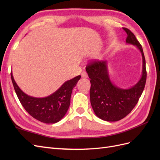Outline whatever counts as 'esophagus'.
Returning a JSON list of instances; mask_svg holds the SVG:
<instances>
[{"instance_id": "obj_1", "label": "esophagus", "mask_w": 160, "mask_h": 160, "mask_svg": "<svg viewBox=\"0 0 160 160\" xmlns=\"http://www.w3.org/2000/svg\"><path fill=\"white\" fill-rule=\"evenodd\" d=\"M81 77L83 78H87V77H88V75L85 71H83L81 72Z\"/></svg>"}]
</instances>
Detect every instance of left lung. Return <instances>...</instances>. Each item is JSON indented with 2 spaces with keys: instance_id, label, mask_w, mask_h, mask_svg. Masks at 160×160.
Listing matches in <instances>:
<instances>
[{
  "instance_id": "obj_1",
  "label": "left lung",
  "mask_w": 160,
  "mask_h": 160,
  "mask_svg": "<svg viewBox=\"0 0 160 160\" xmlns=\"http://www.w3.org/2000/svg\"><path fill=\"white\" fill-rule=\"evenodd\" d=\"M123 28L128 34L127 44L135 45L142 53V73L138 83L128 89L116 86L110 79L106 61H95L85 68L91 79V107L97 117L106 122H117L128 115L136 105L146 82V59L142 47L133 32L128 28Z\"/></svg>"
}]
</instances>
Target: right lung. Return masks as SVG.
<instances>
[{
    "mask_svg": "<svg viewBox=\"0 0 160 160\" xmlns=\"http://www.w3.org/2000/svg\"><path fill=\"white\" fill-rule=\"evenodd\" d=\"M11 75L14 89L23 108L32 118L45 123H55L63 118L69 108L72 90L81 78L78 75L65 81L45 98H35L24 93L14 81L12 72Z\"/></svg>",
    "mask_w": 160,
    "mask_h": 160,
    "instance_id": "add662e5",
    "label": "right lung"
}]
</instances>
